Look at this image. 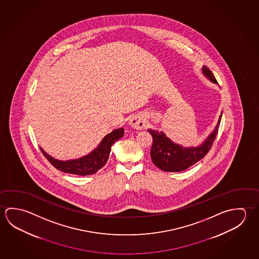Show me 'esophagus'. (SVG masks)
<instances>
[{
  "instance_id": "esophagus-1",
  "label": "esophagus",
  "mask_w": 259,
  "mask_h": 259,
  "mask_svg": "<svg viewBox=\"0 0 259 259\" xmlns=\"http://www.w3.org/2000/svg\"><path fill=\"white\" fill-rule=\"evenodd\" d=\"M129 125L137 130H142L146 126V121L141 115H133L129 120Z\"/></svg>"
}]
</instances>
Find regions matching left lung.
Wrapping results in <instances>:
<instances>
[{"label":"left lung","mask_w":259,"mask_h":259,"mask_svg":"<svg viewBox=\"0 0 259 259\" xmlns=\"http://www.w3.org/2000/svg\"><path fill=\"white\" fill-rule=\"evenodd\" d=\"M202 73L210 82L218 84V81L208 67L204 65L202 67ZM221 117L222 113L213 132L201 145L195 147H184L183 145L174 143L163 132L148 129L147 131L153 137L150 155L154 165L165 172H181L197 163L211 149L218 135Z\"/></svg>","instance_id":"1"}]
</instances>
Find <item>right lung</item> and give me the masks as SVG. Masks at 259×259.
<instances>
[{
	"label": "right lung",
	"instance_id": "obj_1",
	"mask_svg": "<svg viewBox=\"0 0 259 259\" xmlns=\"http://www.w3.org/2000/svg\"><path fill=\"white\" fill-rule=\"evenodd\" d=\"M123 136V128H117L111 132L103 138L100 144L97 145L91 153L83 155L80 158L71 160H58L50 154H47L41 147V153L50 162L56 169L64 172H68L76 176H89L96 174L99 169L104 167L109 158L112 145L116 141Z\"/></svg>",
	"mask_w": 259,
	"mask_h": 259
}]
</instances>
